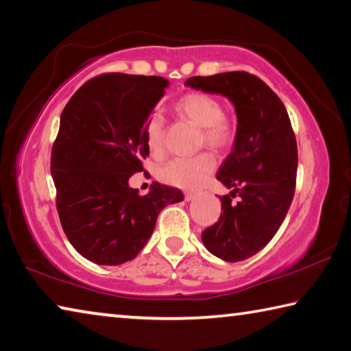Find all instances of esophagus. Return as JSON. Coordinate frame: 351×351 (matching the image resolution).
<instances>
[{
  "label": "esophagus",
  "mask_w": 351,
  "mask_h": 351,
  "mask_svg": "<svg viewBox=\"0 0 351 351\" xmlns=\"http://www.w3.org/2000/svg\"><path fill=\"white\" fill-rule=\"evenodd\" d=\"M184 198H186V201H193L195 198H197V193H195V192H186V193H184Z\"/></svg>",
  "instance_id": "1"
}]
</instances>
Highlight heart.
Returning a JSON list of instances; mask_svg holds the SVG:
<instances>
[{"label":"heart","mask_w":351,"mask_h":351,"mask_svg":"<svg viewBox=\"0 0 351 351\" xmlns=\"http://www.w3.org/2000/svg\"><path fill=\"white\" fill-rule=\"evenodd\" d=\"M182 116L198 127L204 128V141L212 147H226L234 138V127L223 116L219 100L206 93H190L180 99L176 105ZM147 147L154 156L164 152V122L154 114L145 130ZM215 169V158L210 153H201L193 158L171 159L159 170V178L169 186L180 189H195Z\"/></svg>","instance_id":"obj_1"}]
</instances>
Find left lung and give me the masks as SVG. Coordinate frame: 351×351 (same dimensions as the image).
I'll return each mask as SVG.
<instances>
[{
	"label": "left lung",
	"mask_w": 351,
	"mask_h": 351,
	"mask_svg": "<svg viewBox=\"0 0 351 351\" xmlns=\"http://www.w3.org/2000/svg\"><path fill=\"white\" fill-rule=\"evenodd\" d=\"M186 86L221 94L235 108L232 152L217 173L230 193L219 198L221 215L201 240L224 261L246 260L272 240L294 197L297 142L287 108L263 80L243 71L190 77Z\"/></svg>",
	"instance_id": "8db88e82"
}]
</instances>
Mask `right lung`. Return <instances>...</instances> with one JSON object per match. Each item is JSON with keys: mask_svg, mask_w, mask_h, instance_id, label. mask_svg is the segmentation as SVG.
Returning <instances> with one entry per match:
<instances>
[{"mask_svg": "<svg viewBox=\"0 0 351 351\" xmlns=\"http://www.w3.org/2000/svg\"><path fill=\"white\" fill-rule=\"evenodd\" d=\"M167 86L162 77L104 74L82 85L62 112L51 156L57 210L71 245L93 263L133 260L159 212L184 199L159 182L144 197L128 186L150 153L145 130Z\"/></svg>", "mask_w": 351, "mask_h": 351, "instance_id": "right-lung-1", "label": "right lung"}]
</instances>
